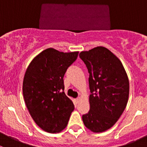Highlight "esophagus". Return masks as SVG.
Wrapping results in <instances>:
<instances>
[{
	"label": "esophagus",
	"instance_id": "1",
	"mask_svg": "<svg viewBox=\"0 0 147 147\" xmlns=\"http://www.w3.org/2000/svg\"><path fill=\"white\" fill-rule=\"evenodd\" d=\"M75 103H76V104H78V103H79L80 102V97H78V98L75 99Z\"/></svg>",
	"mask_w": 147,
	"mask_h": 147
}]
</instances>
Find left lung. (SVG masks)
<instances>
[{
  "mask_svg": "<svg viewBox=\"0 0 147 147\" xmlns=\"http://www.w3.org/2000/svg\"><path fill=\"white\" fill-rule=\"evenodd\" d=\"M80 57L89 72L90 111L82 115L87 128L94 132L109 129L127 106L129 84L121 61L108 49L97 47L82 51Z\"/></svg>",
  "mask_w": 147,
  "mask_h": 147,
  "instance_id": "8db88e82",
  "label": "left lung"
}]
</instances>
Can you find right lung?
<instances>
[{
	"label": "right lung",
	"mask_w": 147,
	"mask_h": 147,
	"mask_svg": "<svg viewBox=\"0 0 147 147\" xmlns=\"http://www.w3.org/2000/svg\"><path fill=\"white\" fill-rule=\"evenodd\" d=\"M78 53L47 48L32 60L25 74L23 94L26 105L35 122L47 132L64 129L75 109L64 92L63 78Z\"/></svg>",
	"instance_id": "obj_1"
}]
</instances>
